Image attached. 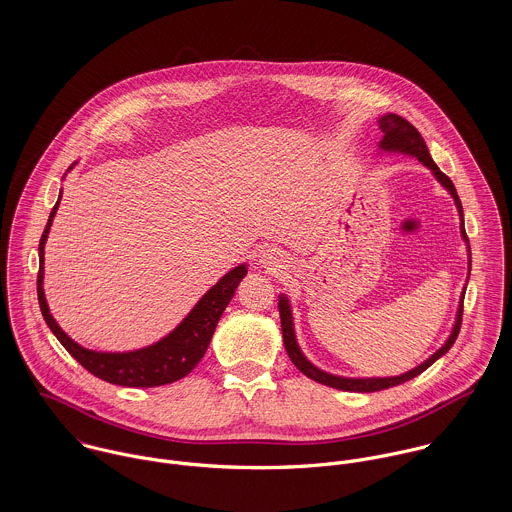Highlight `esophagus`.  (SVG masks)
<instances>
[{
	"instance_id": "esophagus-1",
	"label": "esophagus",
	"mask_w": 512,
	"mask_h": 512,
	"mask_svg": "<svg viewBox=\"0 0 512 512\" xmlns=\"http://www.w3.org/2000/svg\"><path fill=\"white\" fill-rule=\"evenodd\" d=\"M260 264L272 272H280L286 268V258L278 248H268L260 256Z\"/></svg>"
}]
</instances>
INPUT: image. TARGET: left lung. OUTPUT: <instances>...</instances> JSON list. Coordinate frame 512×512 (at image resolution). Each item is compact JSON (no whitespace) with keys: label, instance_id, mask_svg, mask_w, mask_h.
<instances>
[{"label":"left lung","instance_id":"left-lung-1","mask_svg":"<svg viewBox=\"0 0 512 512\" xmlns=\"http://www.w3.org/2000/svg\"><path fill=\"white\" fill-rule=\"evenodd\" d=\"M378 128L382 132V140L378 142V149H376V155H382V153H398V155H408V157H416L422 165H426L432 175L436 177L439 185L451 195L455 207H457V213H459V230H461V238L465 240L467 244V282H469V276H471V248H469V240H467V234H465V222H463V207H461V201L457 197V191L451 183V179L439 171L438 165L434 163L432 155H430V149L426 146L424 138L420 136V132L408 122L404 120L402 116L398 114H392L388 112L386 116L378 118ZM467 282H465V288H467ZM465 288L459 295V305H457V311H455V321H453V327L445 339V343L439 347L438 351L428 357L424 363H420L402 374H396V376H339V374H331L319 366L313 365L301 351L299 343H297V337H295V323H293V311L292 301L286 293H280L278 295V309H280V319H282V337H284V347H286V353L288 357L292 359L293 365L297 366V370H301L307 378L319 382V384H325V386H331V388H337V390H345V392H378V390H386V388H392V386H398L402 382H408L412 378H416L418 374H422L426 368L434 365L438 359H441L455 343L457 335H459V327H461V315H463V297H465Z\"/></svg>","mask_w":512,"mask_h":512}]
</instances>
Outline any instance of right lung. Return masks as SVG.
I'll use <instances>...</instances> for the list:
<instances>
[{
	"label": "right lung",
	"mask_w": 512,
	"mask_h": 512,
	"mask_svg": "<svg viewBox=\"0 0 512 512\" xmlns=\"http://www.w3.org/2000/svg\"><path fill=\"white\" fill-rule=\"evenodd\" d=\"M74 165L76 163L69 167V171L73 169ZM59 203H61V195L49 215L47 226H45L41 242H39V276H37L39 307H41L43 319L49 325V329L53 331V335L88 372H92L94 376H98L110 384L130 386V388H151V386L169 384V382H175V380L187 376L207 353L209 343L213 339V333L217 329V323H219L226 305L234 297V292L240 286L242 278L248 274V264L242 262L236 268H232L228 274H224L219 282L195 303V307L187 313V317L159 341L142 347V349L122 351V353L92 351V349L78 345L61 329V325L51 315L45 290H43L45 242L49 238L51 224L57 215Z\"/></svg>",
	"instance_id": "right-lung-1"
}]
</instances>
